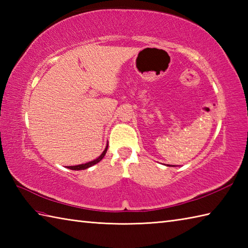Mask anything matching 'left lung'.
I'll return each mask as SVG.
<instances>
[{
	"mask_svg": "<svg viewBox=\"0 0 248 248\" xmlns=\"http://www.w3.org/2000/svg\"><path fill=\"white\" fill-rule=\"evenodd\" d=\"M167 166H170V165H167Z\"/></svg>",
	"mask_w": 248,
	"mask_h": 248,
	"instance_id": "8db88e82",
	"label": "left lung"
}]
</instances>
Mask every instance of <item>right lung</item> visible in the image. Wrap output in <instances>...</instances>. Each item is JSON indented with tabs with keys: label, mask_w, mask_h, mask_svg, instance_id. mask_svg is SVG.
Segmentation results:
<instances>
[{
	"label": "right lung",
	"mask_w": 248,
	"mask_h": 248,
	"mask_svg": "<svg viewBox=\"0 0 248 248\" xmlns=\"http://www.w3.org/2000/svg\"><path fill=\"white\" fill-rule=\"evenodd\" d=\"M107 150H108V146H107V148H105V150L102 152V155H100V156H98L96 160H93V161H92V162H88V163H85V164H80V165H76V166H68L67 168H69V170H86V168L91 167V166H93V165H94V164H97L98 162L101 161V160L103 159V157H104L105 154H107Z\"/></svg>",
	"instance_id": "add662e5"
}]
</instances>
